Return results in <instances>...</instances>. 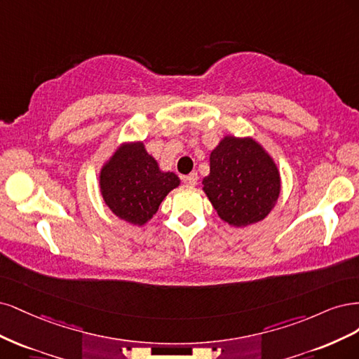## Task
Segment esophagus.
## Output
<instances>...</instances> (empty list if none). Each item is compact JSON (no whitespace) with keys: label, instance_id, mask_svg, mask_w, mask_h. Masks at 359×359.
<instances>
[{"label":"esophagus","instance_id":"esophagus-1","mask_svg":"<svg viewBox=\"0 0 359 359\" xmlns=\"http://www.w3.org/2000/svg\"><path fill=\"white\" fill-rule=\"evenodd\" d=\"M183 182L189 184V187H195L196 182H198V175H196V172H191V175L183 177Z\"/></svg>","mask_w":359,"mask_h":359}]
</instances>
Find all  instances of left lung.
<instances>
[{"label":"left lung","mask_w":359,"mask_h":359,"mask_svg":"<svg viewBox=\"0 0 359 359\" xmlns=\"http://www.w3.org/2000/svg\"><path fill=\"white\" fill-rule=\"evenodd\" d=\"M203 191L224 222L245 228L261 222L279 200L280 171L252 137L224 135L210 152Z\"/></svg>","instance_id":"left-lung-1"}]
</instances>
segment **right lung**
I'll use <instances>...</instances> for the list:
<instances>
[{
  "label": "right lung",
  "instance_id": "1",
  "mask_svg": "<svg viewBox=\"0 0 359 359\" xmlns=\"http://www.w3.org/2000/svg\"><path fill=\"white\" fill-rule=\"evenodd\" d=\"M179 184L177 175L161 170L143 142L121 143L98 175L102 201L121 221L135 226L146 225Z\"/></svg>",
  "mask_w": 359,
  "mask_h": 359
}]
</instances>
